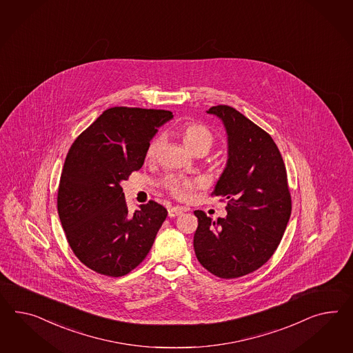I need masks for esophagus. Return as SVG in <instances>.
<instances>
[{
  "instance_id": "1",
  "label": "esophagus",
  "mask_w": 353,
  "mask_h": 353,
  "mask_svg": "<svg viewBox=\"0 0 353 353\" xmlns=\"http://www.w3.org/2000/svg\"><path fill=\"white\" fill-rule=\"evenodd\" d=\"M182 213H183V210H182L180 207H173V208L168 210V216H170L171 219L179 217V216H181Z\"/></svg>"
}]
</instances>
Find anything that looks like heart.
Here are the masks:
<instances>
[{"label": "heart", "mask_w": 353, "mask_h": 353, "mask_svg": "<svg viewBox=\"0 0 353 353\" xmlns=\"http://www.w3.org/2000/svg\"><path fill=\"white\" fill-rule=\"evenodd\" d=\"M182 141L185 146L190 150L194 155H204L210 152L214 143V136L212 134L208 127L203 124H188L181 130ZM165 143V139L163 134L157 136L152 139V143L148 146L146 157L149 159H155L159 152H162L163 146ZM165 188L170 190L172 195L177 199H188L191 195V192L201 188V180H190L185 177H177V176H171L164 181Z\"/></svg>", "instance_id": "1"}]
</instances>
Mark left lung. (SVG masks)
<instances>
[{
	"mask_svg": "<svg viewBox=\"0 0 353 353\" xmlns=\"http://www.w3.org/2000/svg\"><path fill=\"white\" fill-rule=\"evenodd\" d=\"M207 113L228 134V162L213 190L228 201V216L213 221L194 212V250L213 275L235 279L263 266L284 235L292 212L285 164L272 137L234 108L212 106Z\"/></svg>",
	"mask_w": 353,
	"mask_h": 353,
	"instance_id": "obj_1",
	"label": "left lung"
}]
</instances>
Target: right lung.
Wrapping results in <instances>:
<instances>
[{
  "label": "right lung",
  "mask_w": 353,
  "mask_h": 353,
  "mask_svg": "<svg viewBox=\"0 0 353 353\" xmlns=\"http://www.w3.org/2000/svg\"><path fill=\"white\" fill-rule=\"evenodd\" d=\"M168 110L115 106L79 134L68 152L57 212L68 243L85 266L123 276L150 252L167 210L149 201L130 213L121 182L143 167Z\"/></svg>",
  "instance_id": "right-lung-1"
}]
</instances>
